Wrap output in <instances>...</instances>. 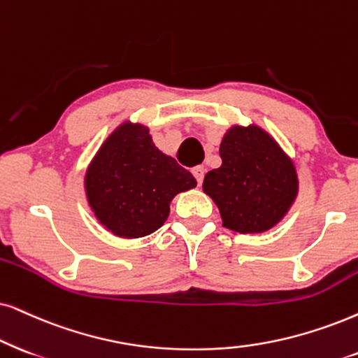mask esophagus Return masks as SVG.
Masks as SVG:
<instances>
[{
    "label": "esophagus",
    "instance_id": "1",
    "mask_svg": "<svg viewBox=\"0 0 358 358\" xmlns=\"http://www.w3.org/2000/svg\"><path fill=\"white\" fill-rule=\"evenodd\" d=\"M192 173L194 175V178H196L198 185H201L203 183V176H205V166H201V165L194 166V169H192Z\"/></svg>",
    "mask_w": 358,
    "mask_h": 358
}]
</instances>
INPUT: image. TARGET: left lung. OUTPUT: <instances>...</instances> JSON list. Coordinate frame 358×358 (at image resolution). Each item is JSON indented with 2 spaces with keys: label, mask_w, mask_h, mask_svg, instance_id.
I'll use <instances>...</instances> for the list:
<instances>
[{
  "label": "left lung",
  "mask_w": 358,
  "mask_h": 358,
  "mask_svg": "<svg viewBox=\"0 0 358 358\" xmlns=\"http://www.w3.org/2000/svg\"><path fill=\"white\" fill-rule=\"evenodd\" d=\"M220 157L223 164L205 175L203 192L218 206L224 228L241 234L274 228L299 192L291 158L257 125H233Z\"/></svg>",
  "instance_id": "obj_1"
}]
</instances>
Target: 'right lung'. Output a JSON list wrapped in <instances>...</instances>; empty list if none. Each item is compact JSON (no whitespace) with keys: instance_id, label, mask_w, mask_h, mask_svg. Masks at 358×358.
Wrapping results in <instances>:
<instances>
[{"instance_id":"add662e5","label":"right lung","mask_w":358,"mask_h":358,"mask_svg":"<svg viewBox=\"0 0 358 358\" xmlns=\"http://www.w3.org/2000/svg\"><path fill=\"white\" fill-rule=\"evenodd\" d=\"M84 187L99 223L132 239L157 231L169 218L171 200L196 187V180L158 150L148 127L124 122L92 158Z\"/></svg>"}]
</instances>
